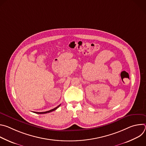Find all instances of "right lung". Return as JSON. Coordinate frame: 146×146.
Returning a JSON list of instances; mask_svg holds the SVG:
<instances>
[{
	"label": "right lung",
	"instance_id": "right-lung-1",
	"mask_svg": "<svg viewBox=\"0 0 146 146\" xmlns=\"http://www.w3.org/2000/svg\"><path fill=\"white\" fill-rule=\"evenodd\" d=\"M60 105H59L58 106H57V107H56L55 108H54V109H51V110H49V111H45V112H35V111H34V113H36V114H46V113H50V112H51V111H52L55 110L57 108H58L60 106Z\"/></svg>",
	"mask_w": 146,
	"mask_h": 146
}]
</instances>
